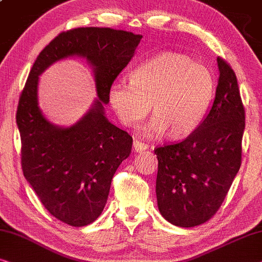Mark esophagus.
I'll use <instances>...</instances> for the list:
<instances>
[{
  "mask_svg": "<svg viewBox=\"0 0 262 262\" xmlns=\"http://www.w3.org/2000/svg\"><path fill=\"white\" fill-rule=\"evenodd\" d=\"M147 148H148V145L139 141V140H134V142H133V149H134V152L136 153H141Z\"/></svg>",
  "mask_w": 262,
  "mask_h": 262,
  "instance_id": "34e87169",
  "label": "esophagus"
}]
</instances>
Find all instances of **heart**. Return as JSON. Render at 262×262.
<instances>
[{"mask_svg":"<svg viewBox=\"0 0 262 262\" xmlns=\"http://www.w3.org/2000/svg\"><path fill=\"white\" fill-rule=\"evenodd\" d=\"M215 95V79L204 65L183 53L163 52L140 62L130 80L110 84L109 103L121 122L138 127L149 109V135H190L203 122Z\"/></svg>","mask_w":262,"mask_h":262,"instance_id":"heart-1","label":"heart"}]
</instances>
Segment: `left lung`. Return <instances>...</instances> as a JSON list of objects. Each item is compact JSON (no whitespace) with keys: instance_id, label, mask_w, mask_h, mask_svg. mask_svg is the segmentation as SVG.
I'll list each match as a JSON object with an SVG mask.
<instances>
[{"instance_id":"left-lung-1","label":"left lung","mask_w":262,"mask_h":262,"mask_svg":"<svg viewBox=\"0 0 262 262\" xmlns=\"http://www.w3.org/2000/svg\"><path fill=\"white\" fill-rule=\"evenodd\" d=\"M217 65L215 99L203 122L182 142L154 149L158 208L177 227L211 219L241 166L245 108L233 69L220 57Z\"/></svg>"}]
</instances>
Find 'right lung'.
I'll use <instances>...</instances> for the list:
<instances>
[{"instance_id": "right-lung-1", "label": "right lung", "mask_w": 262, "mask_h": 262, "mask_svg": "<svg viewBox=\"0 0 262 262\" xmlns=\"http://www.w3.org/2000/svg\"><path fill=\"white\" fill-rule=\"evenodd\" d=\"M142 35L112 28L83 27L62 32L36 58L16 112L25 178L51 215L84 227L101 215L117 167L132 152L133 138L105 117L110 84L126 68ZM85 57L93 68L96 99L70 127L50 123L37 103L38 76L54 62Z\"/></svg>"}]
</instances>
